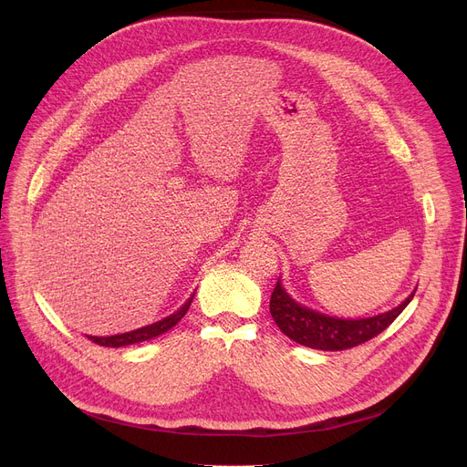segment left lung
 I'll return each mask as SVG.
<instances>
[{
  "label": "left lung",
  "mask_w": 467,
  "mask_h": 467,
  "mask_svg": "<svg viewBox=\"0 0 467 467\" xmlns=\"http://www.w3.org/2000/svg\"><path fill=\"white\" fill-rule=\"evenodd\" d=\"M416 291V289H414ZM414 291L398 306L369 317H337L293 299L282 280L271 296V314L291 340L314 350H347L382 333L412 301Z\"/></svg>",
  "instance_id": "8db88e82"
}]
</instances>
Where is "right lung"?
<instances>
[{
	"label": "right lung",
	"mask_w": 467,
	"mask_h": 467,
	"mask_svg": "<svg viewBox=\"0 0 467 467\" xmlns=\"http://www.w3.org/2000/svg\"><path fill=\"white\" fill-rule=\"evenodd\" d=\"M196 291V289H194ZM192 297L194 293H191V297L176 310L171 312L170 316L162 317V320L155 322V324H150V326H143L140 329H134V331H127V333H119V335H109V337H94V335H87L92 342H96V345L100 347H111V348H120V347H129V345H136V342H143V340H150V338H155L166 331H170L171 327H174L182 317L187 314L191 303H192Z\"/></svg>",
	"instance_id": "add662e5"
}]
</instances>
